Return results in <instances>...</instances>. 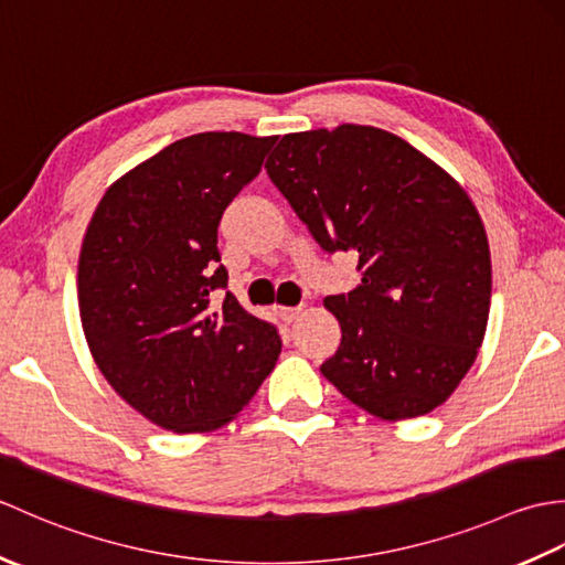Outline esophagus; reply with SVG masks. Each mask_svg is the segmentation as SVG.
<instances>
[{
    "instance_id": "esophagus-1",
    "label": "esophagus",
    "mask_w": 565,
    "mask_h": 565,
    "mask_svg": "<svg viewBox=\"0 0 565 565\" xmlns=\"http://www.w3.org/2000/svg\"><path fill=\"white\" fill-rule=\"evenodd\" d=\"M301 306H296V308H276V316H279L286 326H289V322H294L298 316H301Z\"/></svg>"
}]
</instances>
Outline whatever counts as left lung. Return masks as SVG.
I'll return each instance as SVG.
<instances>
[{
	"label": "left lung",
	"mask_w": 565,
	"mask_h": 565,
	"mask_svg": "<svg viewBox=\"0 0 565 565\" xmlns=\"http://www.w3.org/2000/svg\"><path fill=\"white\" fill-rule=\"evenodd\" d=\"M264 167L328 255H359L362 284L326 298L342 342L322 376L381 419L435 411L488 326L490 249L471 199L423 152L371 126L289 134Z\"/></svg>",
	"instance_id": "1"
}]
</instances>
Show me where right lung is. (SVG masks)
Returning <instances> with one entry per match:
<instances>
[{
	"instance_id": "add662e5",
	"label": "right lung",
	"mask_w": 565,
	"mask_h": 565,
	"mask_svg": "<svg viewBox=\"0 0 565 565\" xmlns=\"http://www.w3.org/2000/svg\"><path fill=\"white\" fill-rule=\"evenodd\" d=\"M274 142L235 130L177 140L106 191L84 235L79 318L94 362L164 429L225 425L279 359L271 322L225 291L218 252L225 209Z\"/></svg>"
}]
</instances>
